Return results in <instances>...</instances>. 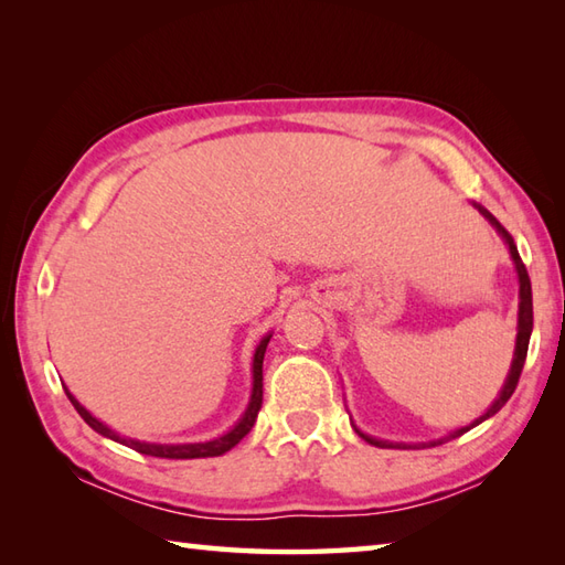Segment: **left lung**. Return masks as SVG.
<instances>
[{"label": "left lung", "instance_id": "left-lung-1", "mask_svg": "<svg viewBox=\"0 0 565 565\" xmlns=\"http://www.w3.org/2000/svg\"><path fill=\"white\" fill-rule=\"evenodd\" d=\"M473 206L481 211L486 218L490 221V225L495 227V231L500 233V237L505 239L508 243V247H510V257H512V262H514V269H518V276H520V313H518V344H514V359H512V366H510V374H508V381H505V386H502V391H500V395H498V401L488 407V411L478 417V419H473L471 425L468 427H461V429H456V431H451L449 437H444V439H437V441H427V444H393V441H383V439H376V437H369V435H364V431H359L356 427V431H359V437L362 439H366L369 444H374V447H381V449H386V447H437V444H441V441H449V439H454V437H461L463 431H468L471 427H476V425H481L483 419H488V417H493L502 405H505L508 401H510V395L514 393V388H518V381H520V374H522V369H524V359H526V347H530V338H532V326H534V310H532V281H530V274H526V267H524V262H522V257H520V252H518V247H514V239H512V235L505 231V227H502L498 221H495V215H490L483 206H478V203H473Z\"/></svg>", "mask_w": 565, "mask_h": 565}]
</instances>
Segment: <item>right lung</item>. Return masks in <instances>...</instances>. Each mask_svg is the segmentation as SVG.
<instances>
[{"label": "right lung", "mask_w": 565, "mask_h": 565, "mask_svg": "<svg viewBox=\"0 0 565 565\" xmlns=\"http://www.w3.org/2000/svg\"><path fill=\"white\" fill-rule=\"evenodd\" d=\"M271 340V334H267V338H262V342L257 344L255 350V359H252V395H249V405L245 415L239 417V423L231 429L225 431L223 437H215L211 441H194V444H152V441H138V439H128V437H121L116 435L114 429L106 427L104 423H99L97 417H94L87 407H82L77 403L75 395H72L67 388V398L70 403L75 405V411L79 413V417L87 423L94 431H99L102 437H109L114 441H121L126 444V447L136 449L138 454H146V456H158V459H206V456H221L225 451H231L235 444L243 439L247 431L255 427V419H257V413L262 407V362H264V352H267V344Z\"/></svg>", "instance_id": "1"}]
</instances>
